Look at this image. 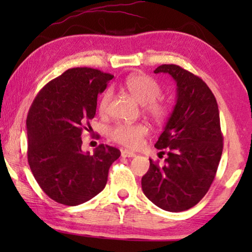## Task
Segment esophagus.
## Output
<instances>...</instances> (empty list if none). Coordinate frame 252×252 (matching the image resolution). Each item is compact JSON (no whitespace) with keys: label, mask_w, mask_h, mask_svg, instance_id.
Returning a JSON list of instances; mask_svg holds the SVG:
<instances>
[{"label":"esophagus","mask_w":252,"mask_h":252,"mask_svg":"<svg viewBox=\"0 0 252 252\" xmlns=\"http://www.w3.org/2000/svg\"><path fill=\"white\" fill-rule=\"evenodd\" d=\"M122 156L123 157H135L136 155L134 154V153H132V151H129V150H122Z\"/></svg>","instance_id":"34e87169"}]
</instances>
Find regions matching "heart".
Instances as JSON below:
<instances>
[{
  "instance_id": "1",
  "label": "heart",
  "mask_w": 252,
  "mask_h": 252,
  "mask_svg": "<svg viewBox=\"0 0 252 252\" xmlns=\"http://www.w3.org/2000/svg\"><path fill=\"white\" fill-rule=\"evenodd\" d=\"M126 91L143 104V111L156 123H163L167 119L171 113V106L168 102L160 98L161 88L155 79L149 75L136 73L129 75L125 80ZM111 99V92L108 91L103 94L99 102V110L104 112ZM149 132L146 124H117L110 130V136L117 143L128 148H135L141 143V141Z\"/></svg>"
}]
</instances>
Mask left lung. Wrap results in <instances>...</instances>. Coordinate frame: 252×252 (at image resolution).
<instances>
[{"instance_id":"8db88e82","label":"left lung","mask_w":252,"mask_h":252,"mask_svg":"<svg viewBox=\"0 0 252 252\" xmlns=\"http://www.w3.org/2000/svg\"><path fill=\"white\" fill-rule=\"evenodd\" d=\"M154 72L174 79L177 103L155 144L166 149L165 165L149 159L141 185L158 208L181 212L197 204L215 180L223 147L219 109L211 89L191 72L174 64L160 65Z\"/></svg>"}]
</instances>
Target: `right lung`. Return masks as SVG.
Here are the masks:
<instances>
[{
  "mask_svg": "<svg viewBox=\"0 0 252 252\" xmlns=\"http://www.w3.org/2000/svg\"><path fill=\"white\" fill-rule=\"evenodd\" d=\"M112 74L91 67L68 68L48 82L26 119L27 159L41 189L55 202L74 206L104 189L109 168L120 156L115 147L81 150L82 130L95 117L97 95Z\"/></svg>",
  "mask_w": 252,
  "mask_h": 252,
  "instance_id": "obj_1",
  "label": "right lung"
}]
</instances>
